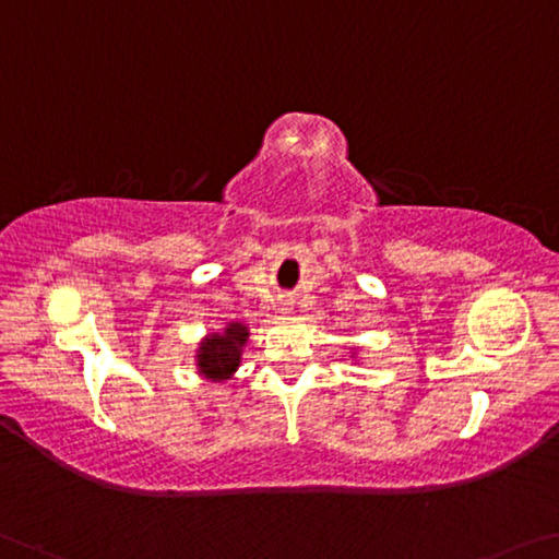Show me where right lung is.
<instances>
[{
  "label": "right lung",
  "instance_id": "right-lung-1",
  "mask_svg": "<svg viewBox=\"0 0 559 559\" xmlns=\"http://www.w3.org/2000/svg\"><path fill=\"white\" fill-rule=\"evenodd\" d=\"M248 341V328L243 323H228L224 333H211L199 343L197 366L203 378L221 383L231 378L241 366V350Z\"/></svg>",
  "mask_w": 559,
  "mask_h": 559
}]
</instances>
